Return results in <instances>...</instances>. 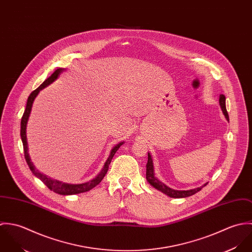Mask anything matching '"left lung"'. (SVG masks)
I'll list each match as a JSON object with an SVG mask.
<instances>
[{
  "instance_id": "obj_1",
  "label": "left lung",
  "mask_w": 252,
  "mask_h": 252,
  "mask_svg": "<svg viewBox=\"0 0 252 252\" xmlns=\"http://www.w3.org/2000/svg\"><path fill=\"white\" fill-rule=\"evenodd\" d=\"M225 96L224 95H220L219 97V104H220V107L222 109V112L225 116V118L227 120H229V115H228V112H227V109H226V106H225ZM148 156V160H147V164H146V180L150 183V185H152L154 188H156L157 190L161 191L162 193L170 196L171 198H186V197H189L191 195H194L195 193L199 192L204 186L207 185L204 184L203 186L201 187H198V188H194V189H190V190H174L170 187H168L166 184H164L163 182H161L160 180H157L154 176V167H153V160L151 158V155L150 153L147 154Z\"/></svg>"
}]
</instances>
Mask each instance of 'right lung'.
<instances>
[{"label": "right lung", "instance_id": "add662e5", "mask_svg": "<svg viewBox=\"0 0 252 252\" xmlns=\"http://www.w3.org/2000/svg\"><path fill=\"white\" fill-rule=\"evenodd\" d=\"M65 71V69H57L55 72H53L47 79H45L36 90H34L30 96L28 97L27 100V105H26V108L25 111L23 113V116L21 118V128H20V136H21V140H22V144H23V148H24V156L26 159V162L30 168V170L32 171V173L36 176V178H38L39 180H41L50 190H52L55 193H58L60 195H73V194H78V193H83L86 191H89L90 189L94 188L96 185H98L102 180L104 179V177L106 176L107 172L108 170V166L111 162L112 157L114 156L115 152L118 150V148L123 144L122 143H119L116 144L110 151V154L108 156V160L106 161L102 171L99 173L98 176H96L93 180H89L87 182L84 183H80V184H69V183H64L58 180H52L50 178H48L47 176L39 173L36 169V167L34 166L33 162L31 161L30 155L28 153V143H27V136H26V127H27V122L31 113V109H32V106L33 103L35 101V98L37 96L38 92L43 89L44 87H46L47 85H49L50 83H52L54 80H56L58 78V76L60 75V73Z\"/></svg>", "mask_w": 252, "mask_h": 252}]
</instances>
